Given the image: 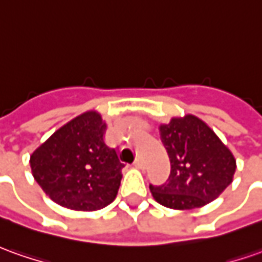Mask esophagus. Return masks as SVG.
Listing matches in <instances>:
<instances>
[{"mask_svg":"<svg viewBox=\"0 0 262 262\" xmlns=\"http://www.w3.org/2000/svg\"><path fill=\"white\" fill-rule=\"evenodd\" d=\"M134 167L135 168H140V169H144L145 168V164H144V161H142L141 158H137L134 162Z\"/></svg>","mask_w":262,"mask_h":262,"instance_id":"obj_1","label":"esophagus"}]
</instances>
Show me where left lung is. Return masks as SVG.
<instances>
[{"instance_id":"8db88e82","label":"left lung","mask_w":262,"mask_h":262,"mask_svg":"<svg viewBox=\"0 0 262 262\" xmlns=\"http://www.w3.org/2000/svg\"><path fill=\"white\" fill-rule=\"evenodd\" d=\"M160 137L171 162V174L160 187L149 185L158 204L172 210L200 208L221 195L235 174L228 147L192 114L160 125Z\"/></svg>"}]
</instances>
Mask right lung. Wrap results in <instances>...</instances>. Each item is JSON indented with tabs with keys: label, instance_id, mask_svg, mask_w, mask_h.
I'll use <instances>...</instances> for the list:
<instances>
[{
	"label": "right lung",
	"instance_id": "obj_1",
	"mask_svg": "<svg viewBox=\"0 0 262 262\" xmlns=\"http://www.w3.org/2000/svg\"><path fill=\"white\" fill-rule=\"evenodd\" d=\"M105 129L100 113L86 111L32 152V176L54 203L68 210L97 211L115 200L124 164L105 145Z\"/></svg>",
	"mask_w": 262,
	"mask_h": 262
}]
</instances>
